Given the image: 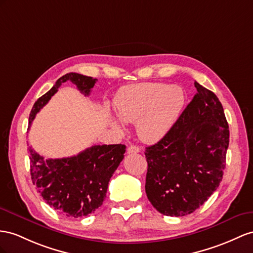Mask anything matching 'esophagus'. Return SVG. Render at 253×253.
<instances>
[{
	"mask_svg": "<svg viewBox=\"0 0 253 253\" xmlns=\"http://www.w3.org/2000/svg\"><path fill=\"white\" fill-rule=\"evenodd\" d=\"M140 152V148L138 146H134V145H130L127 148V153L128 154H137Z\"/></svg>",
	"mask_w": 253,
	"mask_h": 253,
	"instance_id": "34e87169",
	"label": "esophagus"
}]
</instances>
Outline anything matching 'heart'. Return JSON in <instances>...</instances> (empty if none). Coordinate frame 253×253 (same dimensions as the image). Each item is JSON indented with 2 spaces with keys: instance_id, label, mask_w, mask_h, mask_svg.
Masks as SVG:
<instances>
[{
  "instance_id": "1",
  "label": "heart",
  "mask_w": 253,
  "mask_h": 253,
  "mask_svg": "<svg viewBox=\"0 0 253 253\" xmlns=\"http://www.w3.org/2000/svg\"><path fill=\"white\" fill-rule=\"evenodd\" d=\"M186 102L183 87L175 84L144 82L126 85L114 98V108L120 120L135 123L138 137L146 143H155L171 130ZM111 125L122 130L118 120Z\"/></svg>"
}]
</instances>
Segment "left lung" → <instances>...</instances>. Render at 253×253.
<instances>
[{
	"label": "left lung",
	"instance_id": "left-lung-1",
	"mask_svg": "<svg viewBox=\"0 0 253 253\" xmlns=\"http://www.w3.org/2000/svg\"><path fill=\"white\" fill-rule=\"evenodd\" d=\"M198 93L175 124L145 157L147 199L166 216L193 212L222 180L229 125L221 102L211 90L194 82Z\"/></svg>",
	"mask_w": 253,
	"mask_h": 253
}]
</instances>
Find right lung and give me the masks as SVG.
I'll list each match as a JSON object with an SVG mask.
<instances>
[{
    "label": "right lung",
    "instance_id": "right-lung-1",
    "mask_svg": "<svg viewBox=\"0 0 253 253\" xmlns=\"http://www.w3.org/2000/svg\"><path fill=\"white\" fill-rule=\"evenodd\" d=\"M66 81L73 82L82 94L88 96L97 79L76 73L61 77L34 103L29 118L30 126ZM125 151L123 144L93 145L73 157L46 159L29 147L32 182L46 203L57 211L67 217H86L102 205L110 178L124 158Z\"/></svg>",
    "mask_w": 253,
    "mask_h": 253
}]
</instances>
